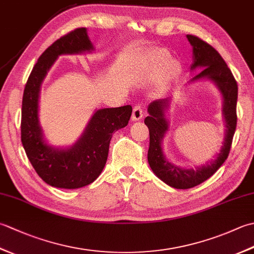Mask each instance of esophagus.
I'll return each mask as SVG.
<instances>
[{
	"label": "esophagus",
	"mask_w": 254,
	"mask_h": 254,
	"mask_svg": "<svg viewBox=\"0 0 254 254\" xmlns=\"http://www.w3.org/2000/svg\"><path fill=\"white\" fill-rule=\"evenodd\" d=\"M143 113L144 112H143L142 106H139V105L134 106L133 112H132V120H134V121L141 120V119L143 118Z\"/></svg>",
	"instance_id": "esophagus-1"
}]
</instances>
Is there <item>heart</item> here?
Here are the masks:
<instances>
[{"mask_svg": "<svg viewBox=\"0 0 254 254\" xmlns=\"http://www.w3.org/2000/svg\"><path fill=\"white\" fill-rule=\"evenodd\" d=\"M161 63H168L169 64V61H168V59H161ZM169 71L171 72V73H176L177 71H178V67H177V65H176V63H171L170 65H169Z\"/></svg>", "mask_w": 254, "mask_h": 254, "instance_id": "1", "label": "heart"}]
</instances>
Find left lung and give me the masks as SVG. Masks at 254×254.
Instances as JSON below:
<instances>
[{
  "label": "left lung",
  "mask_w": 254,
  "mask_h": 254,
  "mask_svg": "<svg viewBox=\"0 0 254 254\" xmlns=\"http://www.w3.org/2000/svg\"><path fill=\"white\" fill-rule=\"evenodd\" d=\"M187 38L193 48L191 69L193 71L197 67L202 68V71L194 76L191 82L206 78L217 86L223 96V116L226 133L222 149L217 154L216 159L202 167H197L196 169L180 168L167 160L161 148V142L166 132L168 131V120L165 117V111L168 109L170 98L150 102L147 109L149 116L144 120L149 130L148 164L161 181L176 189H190L201 185L220 168L229 155L237 127L236 107L238 85L230 68L219 53L207 42L192 35H187Z\"/></svg>",
  "instance_id": "obj_1"
}]
</instances>
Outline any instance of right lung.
Masks as SVG:
<instances>
[{"label": "right lung", "instance_id": "add662e5", "mask_svg": "<svg viewBox=\"0 0 254 254\" xmlns=\"http://www.w3.org/2000/svg\"><path fill=\"white\" fill-rule=\"evenodd\" d=\"M94 50L86 28H76L53 42L38 59L24 89L20 137L30 164L48 185L77 189L90 185L106 165L112 134L127 127L130 105L105 108L95 112L83 135L71 147L59 149L45 141L38 119L40 86L52 64L62 55H80Z\"/></svg>", "mask_w": 254, "mask_h": 254}]
</instances>
